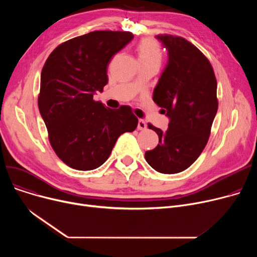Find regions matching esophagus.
<instances>
[{
    "instance_id": "1",
    "label": "esophagus",
    "mask_w": 257,
    "mask_h": 257,
    "mask_svg": "<svg viewBox=\"0 0 257 257\" xmlns=\"http://www.w3.org/2000/svg\"><path fill=\"white\" fill-rule=\"evenodd\" d=\"M138 128H139V130H146L147 129V124L145 123L144 119H139Z\"/></svg>"
}]
</instances>
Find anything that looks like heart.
Returning a JSON list of instances; mask_svg holds the SVG:
<instances>
[{
  "label": "heart",
  "instance_id": "b5f03b06",
  "mask_svg": "<svg viewBox=\"0 0 257 257\" xmlns=\"http://www.w3.org/2000/svg\"><path fill=\"white\" fill-rule=\"evenodd\" d=\"M138 53L141 62H156L160 64L163 60V51L160 45L151 37L141 40L138 46Z\"/></svg>",
  "mask_w": 257,
  "mask_h": 257
}]
</instances>
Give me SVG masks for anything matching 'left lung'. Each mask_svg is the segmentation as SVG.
<instances>
[{"label":"left lung","mask_w":257,"mask_h":257,"mask_svg":"<svg viewBox=\"0 0 257 257\" xmlns=\"http://www.w3.org/2000/svg\"><path fill=\"white\" fill-rule=\"evenodd\" d=\"M169 54V61L153 91V101L163 108L169 128L150 123L159 138L145 158L155 171L176 174L191 167L205 148L218 111L217 79L209 60L183 37L156 36Z\"/></svg>","instance_id":"obj_1"}]
</instances>
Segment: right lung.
I'll return each mask as SVG.
<instances>
[{"mask_svg":"<svg viewBox=\"0 0 257 257\" xmlns=\"http://www.w3.org/2000/svg\"><path fill=\"white\" fill-rule=\"evenodd\" d=\"M132 38L128 31H92L59 45L43 67L39 112L53 150L73 169L99 168L120 134L138 127L131 107L110 109L93 100L108 82L112 56Z\"/></svg>","mask_w":257,"mask_h":257,"instance_id":"right-lung-1","label":"right lung"}]
</instances>
